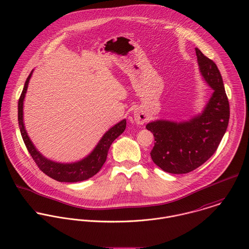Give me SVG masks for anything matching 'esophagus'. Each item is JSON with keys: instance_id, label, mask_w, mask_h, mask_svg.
Masks as SVG:
<instances>
[{"instance_id": "obj_1", "label": "esophagus", "mask_w": 249, "mask_h": 249, "mask_svg": "<svg viewBox=\"0 0 249 249\" xmlns=\"http://www.w3.org/2000/svg\"><path fill=\"white\" fill-rule=\"evenodd\" d=\"M134 120L138 124H143L147 120V115L141 110H136L134 112Z\"/></svg>"}]
</instances>
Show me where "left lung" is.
I'll list each match as a JSON object with an SVG mask.
<instances>
[{
    "label": "left lung",
    "mask_w": 249,
    "mask_h": 249,
    "mask_svg": "<svg viewBox=\"0 0 249 249\" xmlns=\"http://www.w3.org/2000/svg\"><path fill=\"white\" fill-rule=\"evenodd\" d=\"M199 71L213 90L203 111L189 121L157 120L145 127L154 136L150 156L164 172L180 175L204 164L215 152L229 122L230 109L221 74L213 60L196 48Z\"/></svg>",
    "instance_id": "1"
}]
</instances>
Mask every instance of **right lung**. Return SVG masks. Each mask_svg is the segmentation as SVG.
<instances>
[{"label":"right lung","instance_id":"1","mask_svg":"<svg viewBox=\"0 0 249 249\" xmlns=\"http://www.w3.org/2000/svg\"><path fill=\"white\" fill-rule=\"evenodd\" d=\"M33 71L28 76L23 92L19 99L18 103V123L19 128L22 135L24 142L35 160L38 168L48 177H50L59 182H78L83 181L88 178L94 177L98 174L105 162L107 161V153L111 143L114 142L125 129L126 127V120H123L114 126H112L108 131L105 133L100 142L93 149V151L84 157L83 159L73 162V163H59L52 161L45 156H43L35 146L34 142L30 139L27 130L24 124V117H23V107L24 100L26 97V93L28 90L29 82L32 77Z\"/></svg>","mask_w":249,"mask_h":249}]
</instances>
